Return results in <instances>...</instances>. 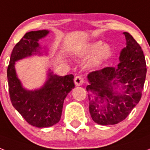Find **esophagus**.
Returning <instances> with one entry per match:
<instances>
[{"label":"esophagus","mask_w":150,"mask_h":150,"mask_svg":"<svg viewBox=\"0 0 150 150\" xmlns=\"http://www.w3.org/2000/svg\"><path fill=\"white\" fill-rule=\"evenodd\" d=\"M74 83L76 86H81L83 83V79L82 76H77L74 78Z\"/></svg>","instance_id":"34e87169"}]
</instances>
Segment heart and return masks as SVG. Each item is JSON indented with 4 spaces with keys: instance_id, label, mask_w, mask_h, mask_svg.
I'll list each match as a JSON object with an SVG mask.
<instances>
[{
    "instance_id": "b5f03b06",
    "label": "heart",
    "mask_w": 150,
    "mask_h": 150,
    "mask_svg": "<svg viewBox=\"0 0 150 150\" xmlns=\"http://www.w3.org/2000/svg\"><path fill=\"white\" fill-rule=\"evenodd\" d=\"M112 54V48L110 45L104 44L102 40L88 43L76 52V54L79 58L91 56L87 63L90 68H96L101 66L103 62L111 58Z\"/></svg>"
}]
</instances>
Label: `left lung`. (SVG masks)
Masks as SVG:
<instances>
[{
	"mask_svg": "<svg viewBox=\"0 0 150 150\" xmlns=\"http://www.w3.org/2000/svg\"><path fill=\"white\" fill-rule=\"evenodd\" d=\"M126 47L120 53L117 68L105 67L88 75L89 112L100 125L121 122L141 99L146 76L145 55L129 33L124 32ZM92 95L93 98H91Z\"/></svg>",
	"mask_w": 150,
	"mask_h": 150,
	"instance_id": "obj_1",
	"label": "left lung"
}]
</instances>
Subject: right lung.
I'll return each instance as SVG.
<instances>
[{
  "label": "right lung",
  "mask_w": 150,
  "mask_h": 150,
  "mask_svg": "<svg viewBox=\"0 0 150 150\" xmlns=\"http://www.w3.org/2000/svg\"><path fill=\"white\" fill-rule=\"evenodd\" d=\"M49 33L47 30L30 31L14 47L7 70L11 104L30 125L48 127L60 120L64 99L74 88V75L59 76L48 69L47 79L40 88L29 90L23 86L16 70V62L32 55L47 54L41 52L39 40Z\"/></svg>",
  "instance_id": "obj_1"
}]
</instances>
